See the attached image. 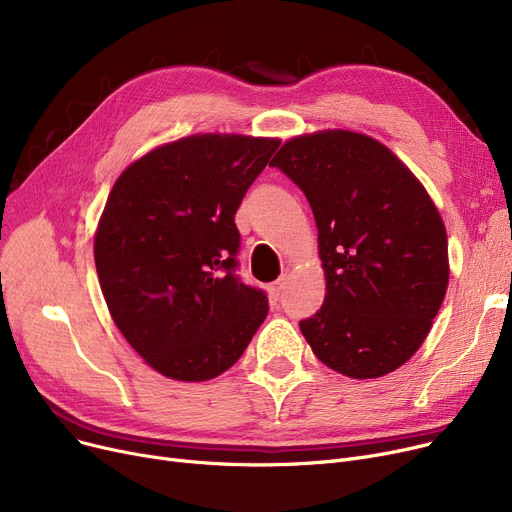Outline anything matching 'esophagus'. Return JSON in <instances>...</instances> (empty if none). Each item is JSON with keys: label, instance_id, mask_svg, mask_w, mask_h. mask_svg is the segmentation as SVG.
<instances>
[{"label": "esophagus", "instance_id": "34e87169", "mask_svg": "<svg viewBox=\"0 0 512 512\" xmlns=\"http://www.w3.org/2000/svg\"><path fill=\"white\" fill-rule=\"evenodd\" d=\"M284 284H286V276L278 278L276 282H272L270 286H267V294H270V299H274V301H278V299H280V292H282Z\"/></svg>", "mask_w": 512, "mask_h": 512}]
</instances>
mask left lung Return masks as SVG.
Masks as SVG:
<instances>
[{"mask_svg":"<svg viewBox=\"0 0 512 512\" xmlns=\"http://www.w3.org/2000/svg\"><path fill=\"white\" fill-rule=\"evenodd\" d=\"M305 193L326 272L321 309L301 319L315 357L355 380L407 363L448 288L440 213L411 170L351 130L294 137L272 159Z\"/></svg>","mask_w":512,"mask_h":512,"instance_id":"1","label":"left lung"}]
</instances>
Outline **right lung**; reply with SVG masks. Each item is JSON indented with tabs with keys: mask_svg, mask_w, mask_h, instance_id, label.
Wrapping results in <instances>:
<instances>
[{
	"mask_svg": "<svg viewBox=\"0 0 512 512\" xmlns=\"http://www.w3.org/2000/svg\"><path fill=\"white\" fill-rule=\"evenodd\" d=\"M278 139L195 134L128 166L107 197L95 265L118 330L172 380L205 382L245 353L267 315L242 284L236 209Z\"/></svg>",
	"mask_w": 512,
	"mask_h": 512,
	"instance_id": "right-lung-1",
	"label": "right lung"
}]
</instances>
